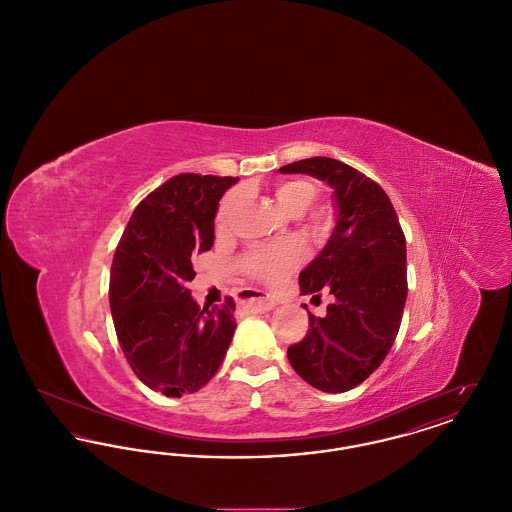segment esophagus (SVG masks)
Listing matches in <instances>:
<instances>
[{"label": "esophagus", "mask_w": 512, "mask_h": 512, "mask_svg": "<svg viewBox=\"0 0 512 512\" xmlns=\"http://www.w3.org/2000/svg\"><path fill=\"white\" fill-rule=\"evenodd\" d=\"M274 305H276V301L270 295H255V297H249L244 301V309H247L249 313H265V311H270Z\"/></svg>", "instance_id": "obj_1"}]
</instances>
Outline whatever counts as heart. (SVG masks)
<instances>
[{"mask_svg":"<svg viewBox=\"0 0 512 512\" xmlns=\"http://www.w3.org/2000/svg\"><path fill=\"white\" fill-rule=\"evenodd\" d=\"M242 190H232L222 199L219 213H217V228L219 232H226L232 224V219L242 203ZM274 197L278 205L290 213L301 215L309 209V205L317 197V186L311 180L293 178L284 180L274 186ZM305 257V249L297 242H284V244L268 245L249 251L244 257L245 272L259 280V282H278L284 274H288L292 268L297 267Z\"/></svg>","mask_w":512,"mask_h":512,"instance_id":"obj_1","label":"heart"}]
</instances>
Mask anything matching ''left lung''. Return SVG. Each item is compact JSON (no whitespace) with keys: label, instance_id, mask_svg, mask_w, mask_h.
I'll use <instances>...</instances> for the list:
<instances>
[{"label":"left lung","instance_id":"8db88e82","mask_svg":"<svg viewBox=\"0 0 512 512\" xmlns=\"http://www.w3.org/2000/svg\"><path fill=\"white\" fill-rule=\"evenodd\" d=\"M278 171L326 182L338 211L330 240L299 274L301 293L326 290L334 301L326 317L309 313L307 336L288 347V359L317 390H353L382 365L401 326L407 301L401 224L380 184L341 161L311 157Z\"/></svg>","mask_w":512,"mask_h":512}]
</instances>
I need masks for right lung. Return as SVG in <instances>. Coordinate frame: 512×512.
Returning <instances> with one entry per match:
<instances>
[{
  "instance_id": "obj_1",
  "label": "right lung",
  "mask_w": 512,
  "mask_h": 512,
  "mask_svg": "<svg viewBox=\"0 0 512 512\" xmlns=\"http://www.w3.org/2000/svg\"><path fill=\"white\" fill-rule=\"evenodd\" d=\"M232 176L178 174L136 207L117 245L109 305L122 353L149 390L182 397L219 370L236 330V303L199 307L186 288L192 257L215 242L220 197Z\"/></svg>"
}]
</instances>
